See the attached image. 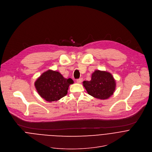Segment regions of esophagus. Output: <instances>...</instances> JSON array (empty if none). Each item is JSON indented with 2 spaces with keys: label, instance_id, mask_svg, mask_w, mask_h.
<instances>
[{
  "label": "esophagus",
  "instance_id": "34e87169",
  "mask_svg": "<svg viewBox=\"0 0 152 152\" xmlns=\"http://www.w3.org/2000/svg\"><path fill=\"white\" fill-rule=\"evenodd\" d=\"M82 80H83V79H82V78H80V79H78L76 80V82H77V83H81V82H82Z\"/></svg>",
  "mask_w": 152,
  "mask_h": 152
}]
</instances>
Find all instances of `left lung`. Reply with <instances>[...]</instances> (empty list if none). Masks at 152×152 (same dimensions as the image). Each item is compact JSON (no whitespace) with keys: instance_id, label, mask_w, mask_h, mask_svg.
<instances>
[{"instance_id":"8db88e82","label":"left lung","mask_w":152,"mask_h":152,"mask_svg":"<svg viewBox=\"0 0 152 152\" xmlns=\"http://www.w3.org/2000/svg\"><path fill=\"white\" fill-rule=\"evenodd\" d=\"M83 86L89 95L101 99L110 98L115 89L116 83L113 75L107 72L95 70L90 81H83Z\"/></svg>"}]
</instances>
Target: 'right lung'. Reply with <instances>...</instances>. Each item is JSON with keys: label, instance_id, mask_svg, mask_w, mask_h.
<instances>
[{"label": "right lung", "instance_id": "add662e5", "mask_svg": "<svg viewBox=\"0 0 152 152\" xmlns=\"http://www.w3.org/2000/svg\"><path fill=\"white\" fill-rule=\"evenodd\" d=\"M72 79L64 78L58 72L48 70L35 81V86L38 94L48 102L57 101L66 96Z\"/></svg>", "mask_w": 152, "mask_h": 152}]
</instances>
